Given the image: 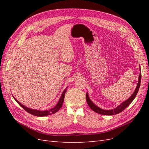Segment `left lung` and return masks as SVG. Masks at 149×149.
Returning <instances> with one entry per match:
<instances>
[{
  "mask_svg": "<svg viewBox=\"0 0 149 149\" xmlns=\"http://www.w3.org/2000/svg\"><path fill=\"white\" fill-rule=\"evenodd\" d=\"M140 71H141V68H140ZM141 73H140L139 76V81L137 85V87L135 89V91L134 93L132 94V96H130L128 100L126 101H124L123 103H121L120 105H119L118 107L114 109H111V110H104L102 109L101 108L97 107L96 105L94 104L90 100L88 93H86V101L88 104V105L89 107L91 109L94 111V112H96V113L102 114V115H107V116H112V115H114L119 114L120 112H121L123 110H124L126 107H127L130 103H131L133 100H134V98L136 97L137 94L138 93V91L139 89L140 85H141Z\"/></svg>",
  "mask_w": 149,
  "mask_h": 149,
  "instance_id": "8db88e82",
  "label": "left lung"
}]
</instances>
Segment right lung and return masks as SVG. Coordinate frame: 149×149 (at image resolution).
Returning a JSON list of instances; mask_svg holds the SVG:
<instances>
[{
	"instance_id": "right-lung-1",
	"label": "right lung",
	"mask_w": 149,
	"mask_h": 149,
	"mask_svg": "<svg viewBox=\"0 0 149 149\" xmlns=\"http://www.w3.org/2000/svg\"><path fill=\"white\" fill-rule=\"evenodd\" d=\"M66 89H67V88L64 90V91L63 92L61 96L60 100H59V101L58 102V103L56 104V105L54 107L52 108V109H49V110H46V111H39V110H36V109H30V108H29L27 107H25L24 105H22L20 102H19L17 100H16V99L14 98V97H13V98L15 99V100L17 102V103L19 104L22 108H23V109H24L26 112H28L29 113L31 114V115H33V116H38V117L47 116H48V115L55 114V112H58V111L60 109V108L62 107L63 103V101H64L65 94L66 92Z\"/></svg>"
}]
</instances>
